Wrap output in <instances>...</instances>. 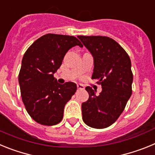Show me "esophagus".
Here are the masks:
<instances>
[{
	"label": "esophagus",
	"mask_w": 155,
	"mask_h": 155,
	"mask_svg": "<svg viewBox=\"0 0 155 155\" xmlns=\"http://www.w3.org/2000/svg\"><path fill=\"white\" fill-rule=\"evenodd\" d=\"M77 87H78V90H83V89H84V86L83 85V84H77Z\"/></svg>",
	"instance_id": "obj_1"
}]
</instances>
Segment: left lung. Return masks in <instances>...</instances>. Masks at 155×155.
<instances>
[{
	"instance_id": "left-lung-1",
	"label": "left lung",
	"mask_w": 155,
	"mask_h": 155,
	"mask_svg": "<svg viewBox=\"0 0 155 155\" xmlns=\"http://www.w3.org/2000/svg\"><path fill=\"white\" fill-rule=\"evenodd\" d=\"M94 57L92 79L102 85L98 95L87 86V102L81 105L82 119L88 127L95 129L109 127L124 112L132 94L133 73L130 57L118 42L101 35H78Z\"/></svg>"
}]
</instances>
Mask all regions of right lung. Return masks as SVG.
<instances>
[{"mask_svg": "<svg viewBox=\"0 0 155 155\" xmlns=\"http://www.w3.org/2000/svg\"><path fill=\"white\" fill-rule=\"evenodd\" d=\"M77 45L82 46L74 36L46 34L23 56L18 74L21 99L29 116L41 125L59 124L66 103L76 92L74 83L59 84L53 74L61 66L67 52Z\"/></svg>", "mask_w": 155, "mask_h": 155, "instance_id": "add662e5", "label": "right lung"}]
</instances>
